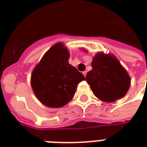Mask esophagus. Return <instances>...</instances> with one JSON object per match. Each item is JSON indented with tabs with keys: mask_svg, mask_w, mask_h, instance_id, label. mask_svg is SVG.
Wrapping results in <instances>:
<instances>
[{
	"mask_svg": "<svg viewBox=\"0 0 147 147\" xmlns=\"http://www.w3.org/2000/svg\"><path fill=\"white\" fill-rule=\"evenodd\" d=\"M82 73H83V75H84V76L85 77V76H86V74H87V71H84Z\"/></svg>",
	"mask_w": 147,
	"mask_h": 147,
	"instance_id": "obj_1",
	"label": "esophagus"
}]
</instances>
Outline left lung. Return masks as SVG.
Listing matches in <instances>:
<instances>
[{
  "label": "left lung",
  "mask_w": 147,
  "mask_h": 147,
  "mask_svg": "<svg viewBox=\"0 0 147 147\" xmlns=\"http://www.w3.org/2000/svg\"><path fill=\"white\" fill-rule=\"evenodd\" d=\"M92 67L86 82L97 98L105 102H114L127 94L130 85V76L114 55L98 53Z\"/></svg>",
  "instance_id": "1"
}]
</instances>
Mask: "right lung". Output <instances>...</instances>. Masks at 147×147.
Instances as JSON below:
<instances>
[{
	"mask_svg": "<svg viewBox=\"0 0 147 147\" xmlns=\"http://www.w3.org/2000/svg\"><path fill=\"white\" fill-rule=\"evenodd\" d=\"M68 49L57 43L33 69L31 85L36 98L49 107H61L74 97L78 83L85 78L69 63Z\"/></svg>",
	"mask_w": 147,
	"mask_h": 147,
	"instance_id": "1",
	"label": "right lung"
}]
</instances>
